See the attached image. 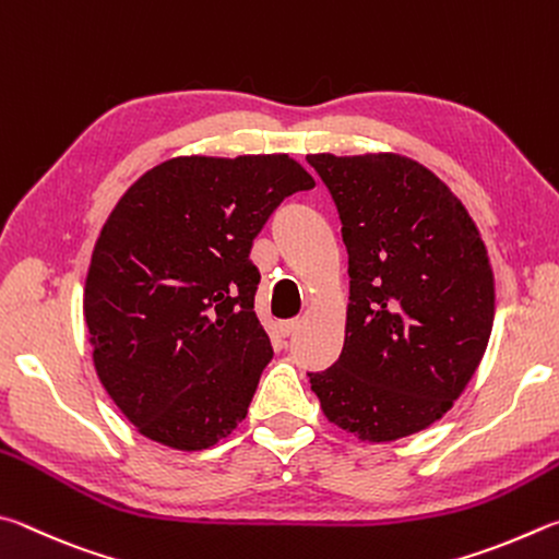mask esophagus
<instances>
[{
  "mask_svg": "<svg viewBox=\"0 0 559 559\" xmlns=\"http://www.w3.org/2000/svg\"><path fill=\"white\" fill-rule=\"evenodd\" d=\"M297 329H299V321H297V319H292V321H282V324H280L282 336H292V334H295Z\"/></svg>",
  "mask_w": 559,
  "mask_h": 559,
  "instance_id": "esophagus-1",
  "label": "esophagus"
}]
</instances>
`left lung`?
Instances as JSON below:
<instances>
[{
  "label": "left lung",
  "mask_w": 559,
  "mask_h": 559,
  "mask_svg": "<svg viewBox=\"0 0 559 559\" xmlns=\"http://www.w3.org/2000/svg\"><path fill=\"white\" fill-rule=\"evenodd\" d=\"M336 203L348 252L344 350L309 373L329 423L395 442L464 393L493 329V270L452 189L393 152L307 154Z\"/></svg>",
  "instance_id": "left-lung-1"
}]
</instances>
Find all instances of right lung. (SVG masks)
<instances>
[{
    "mask_svg": "<svg viewBox=\"0 0 559 559\" xmlns=\"http://www.w3.org/2000/svg\"><path fill=\"white\" fill-rule=\"evenodd\" d=\"M314 179L287 154L174 156L142 174L97 235L83 292L95 373L152 442L201 452L248 415L270 338L252 240Z\"/></svg>",
    "mask_w": 559,
    "mask_h": 559,
    "instance_id": "1",
    "label": "right lung"
}]
</instances>
